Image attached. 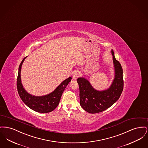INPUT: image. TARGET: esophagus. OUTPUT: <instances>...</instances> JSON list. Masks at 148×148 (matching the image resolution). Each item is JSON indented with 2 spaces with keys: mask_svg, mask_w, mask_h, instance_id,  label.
<instances>
[{
  "mask_svg": "<svg viewBox=\"0 0 148 148\" xmlns=\"http://www.w3.org/2000/svg\"><path fill=\"white\" fill-rule=\"evenodd\" d=\"M79 75H80V72L79 71H76L73 73L72 78L73 79H77V78L79 77Z\"/></svg>",
  "mask_w": 148,
  "mask_h": 148,
  "instance_id": "1",
  "label": "esophagus"
}]
</instances>
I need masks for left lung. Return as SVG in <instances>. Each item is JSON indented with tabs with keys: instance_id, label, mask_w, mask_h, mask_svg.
Wrapping results in <instances>:
<instances>
[{
	"instance_id": "8db88e82",
	"label": "left lung",
	"mask_w": 148,
	"mask_h": 148,
	"mask_svg": "<svg viewBox=\"0 0 148 148\" xmlns=\"http://www.w3.org/2000/svg\"><path fill=\"white\" fill-rule=\"evenodd\" d=\"M115 71V76L111 85L108 89L99 91L94 88L90 82L84 77L78 78L79 88V103L86 111L99 113L111 107L119 99L124 87L123 69L115 58L111 50Z\"/></svg>"
}]
</instances>
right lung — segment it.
<instances>
[{
    "label": "right lung",
    "mask_w": 148,
    "mask_h": 148,
    "mask_svg": "<svg viewBox=\"0 0 148 148\" xmlns=\"http://www.w3.org/2000/svg\"><path fill=\"white\" fill-rule=\"evenodd\" d=\"M26 58L27 57L24 58L18 69L16 86L19 95L24 103L32 110L40 113L51 112L58 105L63 92L71 81L72 77H70L64 80L51 93L40 96L32 95L24 89L21 81L22 66Z\"/></svg>",
    "instance_id": "add662e5"
}]
</instances>
